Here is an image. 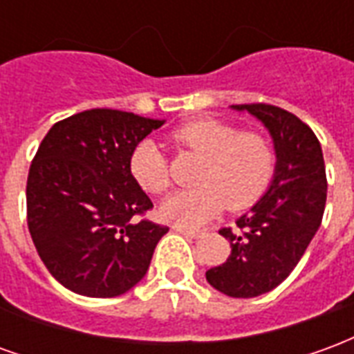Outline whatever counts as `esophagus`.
<instances>
[{"instance_id": "esophagus-1", "label": "esophagus", "mask_w": 354, "mask_h": 354, "mask_svg": "<svg viewBox=\"0 0 354 354\" xmlns=\"http://www.w3.org/2000/svg\"><path fill=\"white\" fill-rule=\"evenodd\" d=\"M172 230L176 231V233H182V235H185V237H189V239L203 237V233H201V231L187 230V227H182V225H172Z\"/></svg>"}]
</instances>
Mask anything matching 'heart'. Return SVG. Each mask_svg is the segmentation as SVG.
<instances>
[{"label": "heart", "mask_w": 354, "mask_h": 354, "mask_svg": "<svg viewBox=\"0 0 354 354\" xmlns=\"http://www.w3.org/2000/svg\"><path fill=\"white\" fill-rule=\"evenodd\" d=\"M172 140L203 157L199 187L162 201L161 216L174 225L199 227L225 205L231 210L252 207L273 180L274 149L260 132H241L218 119H195L178 127ZM129 170L149 195H161L169 187L167 155L153 140H142L132 149Z\"/></svg>", "instance_id": "heart-1"}]
</instances>
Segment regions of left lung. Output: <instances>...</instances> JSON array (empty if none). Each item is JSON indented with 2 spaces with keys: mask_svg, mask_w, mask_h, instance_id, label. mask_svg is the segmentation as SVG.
Returning <instances> with one entry per match:
<instances>
[{
  "mask_svg": "<svg viewBox=\"0 0 354 354\" xmlns=\"http://www.w3.org/2000/svg\"><path fill=\"white\" fill-rule=\"evenodd\" d=\"M269 132L274 147L271 184L237 231L222 230L231 254L207 271L208 284L231 297H256L277 288L297 266L319 231L326 205V169L315 132L286 109L271 104H241Z\"/></svg>",
  "mask_w": 354,
  "mask_h": 354,
  "instance_id": "obj_1",
  "label": "left lung"
}]
</instances>
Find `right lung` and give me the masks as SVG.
<instances>
[{
    "label": "right lung",
    "mask_w": 354,
    "mask_h": 354,
    "mask_svg": "<svg viewBox=\"0 0 354 354\" xmlns=\"http://www.w3.org/2000/svg\"><path fill=\"white\" fill-rule=\"evenodd\" d=\"M162 123L87 109L43 138L28 174V230L49 273L75 294L115 297L146 277L169 227L134 222L153 203L131 176L129 159Z\"/></svg>",
    "instance_id": "obj_1"
}]
</instances>
